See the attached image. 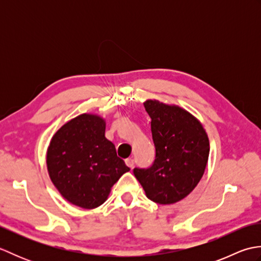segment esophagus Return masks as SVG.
Wrapping results in <instances>:
<instances>
[{
  "label": "esophagus",
  "instance_id": "34e87169",
  "mask_svg": "<svg viewBox=\"0 0 261 261\" xmlns=\"http://www.w3.org/2000/svg\"><path fill=\"white\" fill-rule=\"evenodd\" d=\"M125 165L127 166V167L129 168H134V166H135V162H134V159L132 158H127V159H125Z\"/></svg>",
  "mask_w": 261,
  "mask_h": 261
}]
</instances>
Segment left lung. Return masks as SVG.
Returning a JSON list of instances; mask_svg holds the SVG:
<instances>
[{
  "instance_id": "left-lung-1",
  "label": "left lung",
  "mask_w": 261,
  "mask_h": 261,
  "mask_svg": "<svg viewBox=\"0 0 261 261\" xmlns=\"http://www.w3.org/2000/svg\"><path fill=\"white\" fill-rule=\"evenodd\" d=\"M151 119L156 158L149 168H135L146 195L158 204H174L185 198L206 168L210 141L201 122L186 110L147 99Z\"/></svg>"
}]
</instances>
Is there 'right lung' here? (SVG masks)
I'll list each match as a JSON object with an SVG mask.
<instances>
[{"instance_id":"add662e5","label":"right lung","mask_w":261,"mask_h":261,"mask_svg":"<svg viewBox=\"0 0 261 261\" xmlns=\"http://www.w3.org/2000/svg\"><path fill=\"white\" fill-rule=\"evenodd\" d=\"M47 168L63 197L87 210L107 201L111 187L130 170L105 138V120L87 113L71 119L54 135Z\"/></svg>"}]
</instances>
